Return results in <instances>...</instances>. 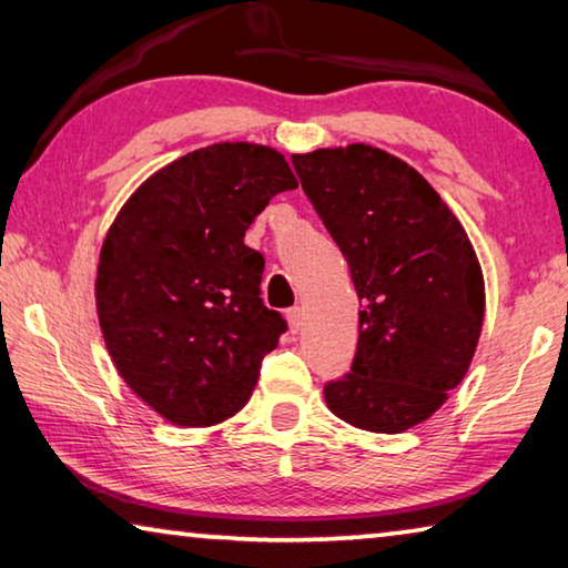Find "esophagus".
Wrapping results in <instances>:
<instances>
[{"instance_id": "34e87169", "label": "esophagus", "mask_w": 568, "mask_h": 568, "mask_svg": "<svg viewBox=\"0 0 568 568\" xmlns=\"http://www.w3.org/2000/svg\"><path fill=\"white\" fill-rule=\"evenodd\" d=\"M285 318H287V325H291L293 333L301 331V325H303V311H301V307H297V305L295 307H287Z\"/></svg>"}]
</instances>
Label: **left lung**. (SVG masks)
I'll return each instance as SVG.
<instances>
[{
	"mask_svg": "<svg viewBox=\"0 0 568 568\" xmlns=\"http://www.w3.org/2000/svg\"><path fill=\"white\" fill-rule=\"evenodd\" d=\"M307 200L361 297L351 373L325 383L335 416L400 434L464 381L484 325V275L466 230L406 162L371 145L293 155Z\"/></svg>",
	"mask_w": 568,
	"mask_h": 568,
	"instance_id": "obj_1",
	"label": "left lung"
}]
</instances>
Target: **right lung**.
<instances>
[{"label":"right lung","mask_w":568,"mask_h":568,"mask_svg":"<svg viewBox=\"0 0 568 568\" xmlns=\"http://www.w3.org/2000/svg\"><path fill=\"white\" fill-rule=\"evenodd\" d=\"M297 182L281 152L223 142L155 172L104 237L98 313L124 383L178 426L245 406L287 323L261 297L245 230Z\"/></svg>","instance_id":"right-lung-1"}]
</instances>
